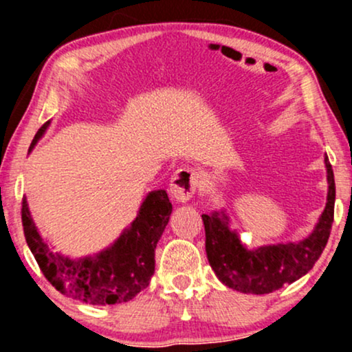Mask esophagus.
<instances>
[{
	"label": "esophagus",
	"instance_id": "1",
	"mask_svg": "<svg viewBox=\"0 0 352 352\" xmlns=\"http://www.w3.org/2000/svg\"><path fill=\"white\" fill-rule=\"evenodd\" d=\"M201 177L193 168L182 167L172 175L170 193L177 201H188L195 195L197 188L200 187Z\"/></svg>",
	"mask_w": 352,
	"mask_h": 352
}]
</instances>
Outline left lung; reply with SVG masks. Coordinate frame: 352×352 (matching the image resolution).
I'll list each match as a JSON object with an SVG mask.
<instances>
[{
  "instance_id": "obj_1",
  "label": "left lung",
  "mask_w": 352,
  "mask_h": 352,
  "mask_svg": "<svg viewBox=\"0 0 352 352\" xmlns=\"http://www.w3.org/2000/svg\"><path fill=\"white\" fill-rule=\"evenodd\" d=\"M328 201L316 227L308 238L298 243L265 245L248 250L236 232L230 230L228 217L223 212L201 215L205 225V250L208 263L223 285L241 293L266 294L300 280L313 268L321 256L334 220L336 185L328 157Z\"/></svg>"
}]
</instances>
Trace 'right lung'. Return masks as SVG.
Listing matches in <instances>:
<instances>
[{
    "mask_svg": "<svg viewBox=\"0 0 352 352\" xmlns=\"http://www.w3.org/2000/svg\"><path fill=\"white\" fill-rule=\"evenodd\" d=\"M46 122L38 131L30 151L46 132ZM172 204L165 190H153L145 197L137 218L109 248L94 256L71 258L51 252L39 235L26 199H23L21 220L26 243L34 254L46 280L58 292L89 305L127 302L147 288L155 272V246L162 236Z\"/></svg>",
    "mask_w": 352,
    "mask_h": 352,
    "instance_id": "right-lung-1",
    "label": "right lung"
}]
</instances>
